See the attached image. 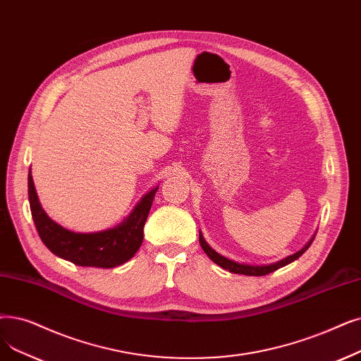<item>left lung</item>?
<instances>
[{
    "instance_id": "8db88e82",
    "label": "left lung",
    "mask_w": 361,
    "mask_h": 361,
    "mask_svg": "<svg viewBox=\"0 0 361 361\" xmlns=\"http://www.w3.org/2000/svg\"><path fill=\"white\" fill-rule=\"evenodd\" d=\"M312 240H314V239H311L301 250H298L296 254H293V255H290V257H288V258H285V259H281V261H279V262H276V264H270V265H247V264L234 262V261H231V259H227V258L221 257L219 254H216L212 247H209V245L205 242V239H203L202 233H199V242H200L202 249L205 250V254H207L215 264H218L219 267H223L224 270H228L230 273L245 274V276H265V274H269V273H271V271H274V270H277V269H280V267H283V265H286V264L295 261L296 258H300V257L305 252V250L310 247V245L312 243Z\"/></svg>"
}]
</instances>
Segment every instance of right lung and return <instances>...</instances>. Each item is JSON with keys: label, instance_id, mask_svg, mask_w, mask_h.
I'll list each match as a JSON object with an SVG mask.
<instances>
[{"label": "right lung", "instance_id": "1", "mask_svg": "<svg viewBox=\"0 0 361 361\" xmlns=\"http://www.w3.org/2000/svg\"><path fill=\"white\" fill-rule=\"evenodd\" d=\"M158 187L149 192L133 214L115 228L99 233H75L56 224L41 208L32 176H27L30 214L42 243L51 252L81 267L112 269L134 257L143 243V228Z\"/></svg>", "mask_w": 361, "mask_h": 361}]
</instances>
